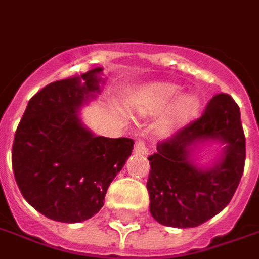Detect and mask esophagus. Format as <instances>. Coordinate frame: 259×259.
<instances>
[{"instance_id":"1","label":"esophagus","mask_w":259,"mask_h":259,"mask_svg":"<svg viewBox=\"0 0 259 259\" xmlns=\"http://www.w3.org/2000/svg\"><path fill=\"white\" fill-rule=\"evenodd\" d=\"M134 152L138 153V155H148L149 151H148L145 142H144L142 140H138L137 142H135V145H134Z\"/></svg>"}]
</instances>
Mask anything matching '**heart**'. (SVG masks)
I'll return each instance as SVG.
<instances>
[{
    "mask_svg": "<svg viewBox=\"0 0 259 259\" xmlns=\"http://www.w3.org/2000/svg\"><path fill=\"white\" fill-rule=\"evenodd\" d=\"M181 92L179 84L162 81L147 85L141 94L140 114L158 115L166 110L156 125V133L163 138L172 137L186 126L200 110V99L196 93Z\"/></svg>",
    "mask_w": 259,
    "mask_h": 259,
    "instance_id": "obj_1",
    "label": "heart"
}]
</instances>
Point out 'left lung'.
I'll list each match as a JSON object with an SVG mask.
<instances>
[{"label":"left lung","instance_id":"left-lung-1","mask_svg":"<svg viewBox=\"0 0 259 259\" xmlns=\"http://www.w3.org/2000/svg\"><path fill=\"white\" fill-rule=\"evenodd\" d=\"M219 144L214 162L200 165L195 151ZM149 211L160 224L197 227L219 214L238 187L245 162V137L240 107L228 94L208 101L200 118L158 144L149 158Z\"/></svg>","mask_w":259,"mask_h":259}]
</instances>
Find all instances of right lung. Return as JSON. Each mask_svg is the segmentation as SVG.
Masks as SVG:
<instances>
[{
	"label": "right lung",
	"mask_w": 259,
	"mask_h": 259,
	"mask_svg": "<svg viewBox=\"0 0 259 259\" xmlns=\"http://www.w3.org/2000/svg\"><path fill=\"white\" fill-rule=\"evenodd\" d=\"M103 67L53 81L28 103L12 145V169L25 200L45 217L80 223L97 214L126 159L131 138H106L80 118L97 99Z\"/></svg>",
	"instance_id": "right-lung-1"
}]
</instances>
